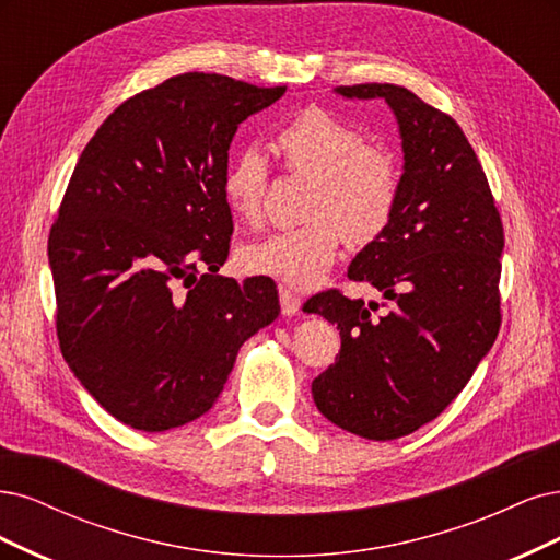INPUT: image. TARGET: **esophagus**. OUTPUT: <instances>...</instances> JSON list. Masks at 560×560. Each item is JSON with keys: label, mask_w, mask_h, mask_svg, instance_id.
<instances>
[{"label": "esophagus", "mask_w": 560, "mask_h": 560, "mask_svg": "<svg viewBox=\"0 0 560 560\" xmlns=\"http://www.w3.org/2000/svg\"><path fill=\"white\" fill-rule=\"evenodd\" d=\"M279 300H281V312H283V314L293 316V314H298V312H300V304H302V300H300V295L293 291V288L279 285Z\"/></svg>", "instance_id": "34e87169"}]
</instances>
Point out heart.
<instances>
[{"instance_id": "heart-1", "label": "heart", "mask_w": 560, "mask_h": 560, "mask_svg": "<svg viewBox=\"0 0 560 560\" xmlns=\"http://www.w3.org/2000/svg\"><path fill=\"white\" fill-rule=\"evenodd\" d=\"M275 147L288 172L314 182L306 205L312 221L248 244L240 262L246 272L310 285L332 267L345 234L365 246L388 230L400 200V170L390 153L368 147V137L351 122L318 106L281 125ZM267 176V160L254 147L230 160L223 197L237 219H260Z\"/></svg>"}]
</instances>
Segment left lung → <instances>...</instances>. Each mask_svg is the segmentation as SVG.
Listing matches in <instances>:
<instances>
[{
  "label": "left lung",
  "instance_id": "8db88e82",
  "mask_svg": "<svg viewBox=\"0 0 560 560\" xmlns=\"http://www.w3.org/2000/svg\"><path fill=\"white\" fill-rule=\"evenodd\" d=\"M349 100L384 97L398 118L400 200L382 237L353 258L388 312L372 316L339 291L304 302L337 323L335 365L312 382L318 411L358 438L398 440L438 419L470 382L500 330L504 232L481 162L458 122L393 83L339 85Z\"/></svg>",
  "mask_w": 560,
  "mask_h": 560
}]
</instances>
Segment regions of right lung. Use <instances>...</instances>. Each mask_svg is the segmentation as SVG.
I'll return each instance as SVG.
<instances>
[{
  "mask_svg": "<svg viewBox=\"0 0 560 560\" xmlns=\"http://www.w3.org/2000/svg\"><path fill=\"white\" fill-rule=\"evenodd\" d=\"M283 93L188 71L125 100L77 162L48 234L60 351L125 425L200 419L240 347L279 316L272 279L215 272L232 137Z\"/></svg>",
  "mask_w": 560,
  "mask_h": 560,
  "instance_id": "1",
  "label": "right lung"
}]
</instances>
